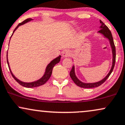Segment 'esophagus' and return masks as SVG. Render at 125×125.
Segmentation results:
<instances>
[{
  "instance_id": "1",
  "label": "esophagus",
  "mask_w": 125,
  "mask_h": 125,
  "mask_svg": "<svg viewBox=\"0 0 125 125\" xmlns=\"http://www.w3.org/2000/svg\"><path fill=\"white\" fill-rule=\"evenodd\" d=\"M70 55V53L68 50H64L63 52H62V56L63 58H67L69 57Z\"/></svg>"
}]
</instances>
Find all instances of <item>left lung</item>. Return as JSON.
<instances>
[{
  "label": "left lung",
  "instance_id": "1",
  "mask_svg": "<svg viewBox=\"0 0 125 125\" xmlns=\"http://www.w3.org/2000/svg\"><path fill=\"white\" fill-rule=\"evenodd\" d=\"M100 23H101V27H100L101 29L100 31H98V32L101 33V34H102L103 35H104V37H106V38H107L108 40H109V42H110V44H111V48H112V55H113V59H112V61H113L112 62V67H111L110 72H109V73L107 74V76H106L104 79L102 80H101L98 82L94 83H84L80 82V81L79 80L77 79V77L76 76V74H75V72H74V65H73V66H72L71 71L70 72V76L76 85L80 87H82V88H94V87H99L100 85H101L102 84H103L105 82L106 79L109 77V76H110L111 73H112V71H113L114 66H115V60H116V49H115V44H114V42L113 37H112L111 31L109 30V28H108V27L106 26V25L101 20H100Z\"/></svg>",
  "mask_w": 125,
  "mask_h": 125
}]
</instances>
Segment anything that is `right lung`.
Segmentation results:
<instances>
[{
	"mask_svg": "<svg viewBox=\"0 0 125 125\" xmlns=\"http://www.w3.org/2000/svg\"><path fill=\"white\" fill-rule=\"evenodd\" d=\"M32 20V19H27L25 20L24 21H22V22H21V23L19 24V25H18L16 27V28L14 29V31H13V32H14V31H16V29H17V28L19 27L20 25L24 24L26 23V22H27L28 21H30ZM13 34H12L11 36L13 35ZM61 56H58V58H55V59L53 60V61H51V63H49V64H48V65L47 66V67H46V70H45V74L42 76V77L41 79H39L38 80L36 81V82H31V83H25V82H21V81L19 80V79H17V78H16L14 76V75H13V73H11V70H10V67H9V63L8 60H7V64H8L9 68V70L10 71V73H11V74L12 75V76H13V77L14 78L15 80H16V82L18 83H19L21 85H22V86L27 87V88H33V87H37L40 86V85L44 84L46 82H47L48 80L49 79V78H50L51 74H52V69H53V67L55 66V64L58 63L60 61H61Z\"/></svg>",
	"mask_w": 125,
	"mask_h": 125,
	"instance_id": "1",
	"label": "right lung"
}]
</instances>
